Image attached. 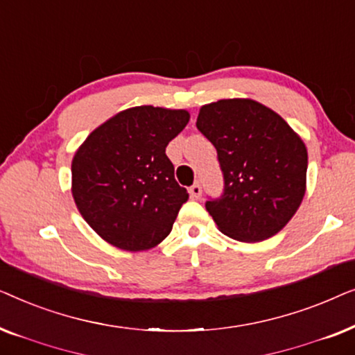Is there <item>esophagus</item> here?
Wrapping results in <instances>:
<instances>
[{
    "mask_svg": "<svg viewBox=\"0 0 355 355\" xmlns=\"http://www.w3.org/2000/svg\"><path fill=\"white\" fill-rule=\"evenodd\" d=\"M189 192H191V197H192V198H198V197H200V196H202V186H200V182L192 184L191 189H189Z\"/></svg>",
    "mask_w": 355,
    "mask_h": 355,
    "instance_id": "obj_1",
    "label": "esophagus"
}]
</instances>
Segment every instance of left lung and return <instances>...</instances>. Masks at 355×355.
I'll return each instance as SVG.
<instances>
[{"label": "left lung", "mask_w": 355, "mask_h": 355, "mask_svg": "<svg viewBox=\"0 0 355 355\" xmlns=\"http://www.w3.org/2000/svg\"><path fill=\"white\" fill-rule=\"evenodd\" d=\"M197 129L216 148L223 192L205 207L223 234L260 242L283 230L305 193L307 148L289 124L254 100L202 106Z\"/></svg>", "instance_id": "obj_1"}]
</instances>
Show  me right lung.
Returning a JSON list of instances; mask_svg holds the SVG:
<instances>
[{
	"mask_svg": "<svg viewBox=\"0 0 355 355\" xmlns=\"http://www.w3.org/2000/svg\"><path fill=\"white\" fill-rule=\"evenodd\" d=\"M189 123L184 110L135 106L96 128L72 159V196L96 234L123 250H147L173 230L189 193L166 147Z\"/></svg>",
	"mask_w": 355,
	"mask_h": 355,
	"instance_id": "right-lung-1",
	"label": "right lung"
}]
</instances>
